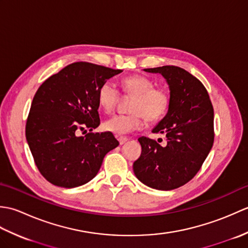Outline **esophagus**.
Segmentation results:
<instances>
[{
	"instance_id": "esophagus-1",
	"label": "esophagus",
	"mask_w": 248,
	"mask_h": 248,
	"mask_svg": "<svg viewBox=\"0 0 248 248\" xmlns=\"http://www.w3.org/2000/svg\"><path fill=\"white\" fill-rule=\"evenodd\" d=\"M128 140H129V139H128V138H125V136H120V138H118V141H119V144H120V145H124V144H125V143H127Z\"/></svg>"
}]
</instances>
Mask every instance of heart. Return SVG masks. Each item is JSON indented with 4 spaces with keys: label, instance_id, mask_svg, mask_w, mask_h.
Instances as JSON below:
<instances>
[{
    "label": "heart",
    "instance_id": "1",
    "mask_svg": "<svg viewBox=\"0 0 248 248\" xmlns=\"http://www.w3.org/2000/svg\"><path fill=\"white\" fill-rule=\"evenodd\" d=\"M121 93L133 97L130 102V114H117L104 121L103 129L116 135L128 134L141 129L144 118L148 123L161 119L170 107V97L165 88L155 86L149 78L134 75L121 81ZM120 93L112 83L104 82L98 89V103L104 112L109 113L116 108Z\"/></svg>",
    "mask_w": 248,
    "mask_h": 248
}]
</instances>
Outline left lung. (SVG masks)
<instances>
[{"label":"left lung","instance_id":"left-lung-1","mask_svg":"<svg viewBox=\"0 0 248 248\" xmlns=\"http://www.w3.org/2000/svg\"><path fill=\"white\" fill-rule=\"evenodd\" d=\"M161 73L170 89L168 112L152 132L166 134V146L141 136V154L133 170L152 188L170 191L187 183L202 168L214 141V110L197 78L177 66L144 69Z\"/></svg>","mask_w":248,"mask_h":248}]
</instances>
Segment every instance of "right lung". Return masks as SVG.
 Listing matches in <instances>:
<instances>
[{"label":"right lung","instance_id":"add662e5","mask_svg":"<svg viewBox=\"0 0 248 248\" xmlns=\"http://www.w3.org/2000/svg\"><path fill=\"white\" fill-rule=\"evenodd\" d=\"M123 70L77 62L37 89L25 136L34 162L46 181L71 188L97 175L105 155L119 145L113 133H93L100 124L98 89ZM91 131L78 137V131Z\"/></svg>","mask_w":248,"mask_h":248}]
</instances>
